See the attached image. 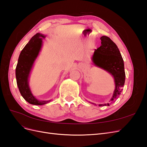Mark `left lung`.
<instances>
[{
  "mask_svg": "<svg viewBox=\"0 0 147 147\" xmlns=\"http://www.w3.org/2000/svg\"><path fill=\"white\" fill-rule=\"evenodd\" d=\"M101 46L96 49L92 56V61L97 67L107 71L112 75L115 82V90L112 98L109 102L101 106H110L117 99L123 90L125 82L124 61L119 49L112 40L107 36H102ZM96 105V104L89 102Z\"/></svg>",
  "mask_w": 147,
  "mask_h": 147,
  "instance_id": "obj_1",
  "label": "left lung"
}]
</instances>
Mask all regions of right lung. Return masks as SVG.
I'll return each mask as SVG.
<instances>
[{
    "instance_id": "obj_1",
    "label": "right lung",
    "mask_w": 147,
    "mask_h": 147,
    "mask_svg": "<svg viewBox=\"0 0 147 147\" xmlns=\"http://www.w3.org/2000/svg\"><path fill=\"white\" fill-rule=\"evenodd\" d=\"M45 35L37 33L30 38L22 50L16 67V78L18 87L21 96L29 104L42 105L51 102V100H39L30 91L29 80L35 61L38 57L43 45Z\"/></svg>"
}]
</instances>
